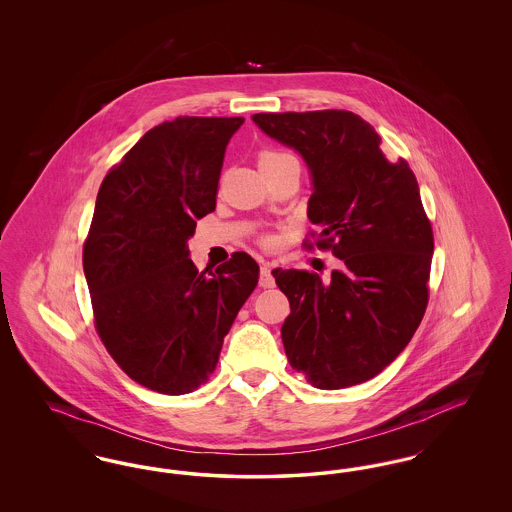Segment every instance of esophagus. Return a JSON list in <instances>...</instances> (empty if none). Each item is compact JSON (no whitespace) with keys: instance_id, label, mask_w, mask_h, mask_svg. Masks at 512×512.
<instances>
[{"instance_id":"34e87169","label":"esophagus","mask_w":512,"mask_h":512,"mask_svg":"<svg viewBox=\"0 0 512 512\" xmlns=\"http://www.w3.org/2000/svg\"><path fill=\"white\" fill-rule=\"evenodd\" d=\"M259 284L263 288H274V276H272V268L270 263H261V278H259Z\"/></svg>"}]
</instances>
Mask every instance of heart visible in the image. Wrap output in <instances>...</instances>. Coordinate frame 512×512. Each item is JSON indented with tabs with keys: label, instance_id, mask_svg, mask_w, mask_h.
Returning <instances> with one entry per match:
<instances>
[{
	"label": "heart",
	"instance_id": "b5f03b06",
	"mask_svg": "<svg viewBox=\"0 0 512 512\" xmlns=\"http://www.w3.org/2000/svg\"><path fill=\"white\" fill-rule=\"evenodd\" d=\"M257 159H259L261 171H270V169H274V167H280V165L286 163V161H293L295 157H293L292 153L280 151V149H261ZM265 242L270 244V238H265Z\"/></svg>",
	"mask_w": 512,
	"mask_h": 512
}]
</instances>
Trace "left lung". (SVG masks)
Masks as SVG:
<instances>
[{
	"label": "left lung",
	"mask_w": 512,
	"mask_h": 512,
	"mask_svg": "<svg viewBox=\"0 0 512 512\" xmlns=\"http://www.w3.org/2000/svg\"><path fill=\"white\" fill-rule=\"evenodd\" d=\"M253 121L303 155L313 172L303 247L332 251L338 270H272L290 301L288 361L320 390L380 374L407 347L430 299L434 232L405 159L388 161L380 136L340 109L257 113Z\"/></svg>",
	"instance_id": "8db88e82"
}]
</instances>
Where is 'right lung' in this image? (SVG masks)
<instances>
[{
	"label": "right lung",
	"instance_id": "1",
	"mask_svg": "<svg viewBox=\"0 0 512 512\" xmlns=\"http://www.w3.org/2000/svg\"><path fill=\"white\" fill-rule=\"evenodd\" d=\"M244 117H176L105 174L82 265L99 340L147 390L182 395L209 380L224 336L259 282L245 251L209 272L186 242L215 211L224 151Z\"/></svg>",
	"mask_w": 512,
	"mask_h": 512
}]
</instances>
